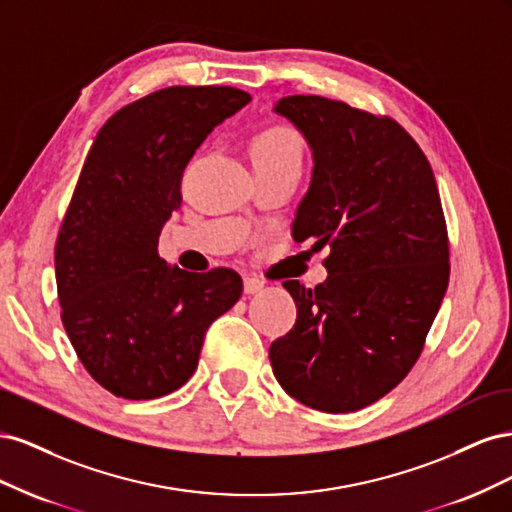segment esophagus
<instances>
[{
	"instance_id": "obj_1",
	"label": "esophagus",
	"mask_w": 512,
	"mask_h": 512,
	"mask_svg": "<svg viewBox=\"0 0 512 512\" xmlns=\"http://www.w3.org/2000/svg\"><path fill=\"white\" fill-rule=\"evenodd\" d=\"M262 286H265V282H262L260 277H256V275H245V277H243V290H245L247 294L258 292Z\"/></svg>"
}]
</instances>
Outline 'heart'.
I'll return each mask as SVG.
<instances>
[{
	"label": "heart",
	"instance_id": "heart-1",
	"mask_svg": "<svg viewBox=\"0 0 512 512\" xmlns=\"http://www.w3.org/2000/svg\"><path fill=\"white\" fill-rule=\"evenodd\" d=\"M252 162L258 168H301L303 143L301 136L288 126L260 128L250 143Z\"/></svg>",
	"mask_w": 512,
	"mask_h": 512
}]
</instances>
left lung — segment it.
Here are the masks:
<instances>
[{
	"label": "left lung",
	"instance_id": "1",
	"mask_svg": "<svg viewBox=\"0 0 512 512\" xmlns=\"http://www.w3.org/2000/svg\"><path fill=\"white\" fill-rule=\"evenodd\" d=\"M275 111L305 134L316 162L292 239L331 252L316 288L284 282L297 322L269 348L273 374L309 408L356 412L410 374L448 288L438 183L389 115L322 96H288Z\"/></svg>",
	"mask_w": 512,
	"mask_h": 512
}]
</instances>
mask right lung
Here are the masks:
<instances>
[{
    "mask_svg": "<svg viewBox=\"0 0 512 512\" xmlns=\"http://www.w3.org/2000/svg\"><path fill=\"white\" fill-rule=\"evenodd\" d=\"M250 98L228 85L153 91L108 117L87 153L55 241L57 299L79 361L117 397L177 391L241 297L237 271L168 269L158 239L194 151Z\"/></svg>",
    "mask_w": 512,
    "mask_h": 512,
    "instance_id": "right-lung-1",
    "label": "right lung"
}]
</instances>
